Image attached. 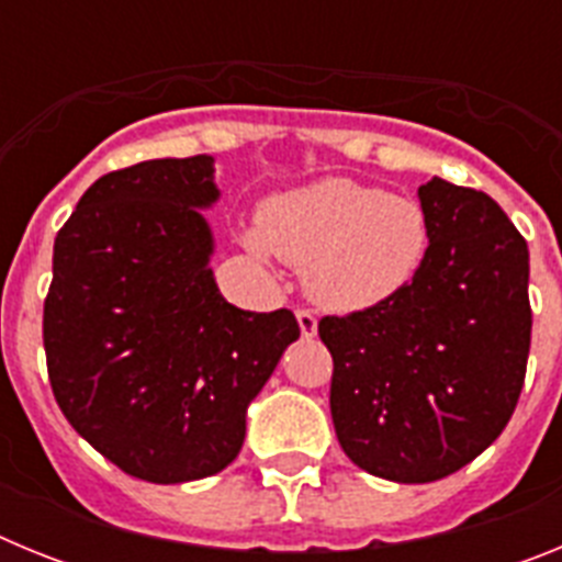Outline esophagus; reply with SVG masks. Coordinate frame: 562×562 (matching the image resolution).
<instances>
[{
  "instance_id": "obj_1",
  "label": "esophagus",
  "mask_w": 562,
  "mask_h": 562,
  "mask_svg": "<svg viewBox=\"0 0 562 562\" xmlns=\"http://www.w3.org/2000/svg\"><path fill=\"white\" fill-rule=\"evenodd\" d=\"M295 317H297V326H301V335H304L306 340L317 335V317H315V312L297 310Z\"/></svg>"
}]
</instances>
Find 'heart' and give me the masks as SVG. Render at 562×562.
Listing matches in <instances>:
<instances>
[{
  "label": "heart",
  "instance_id": "b5f03b06",
  "mask_svg": "<svg viewBox=\"0 0 562 562\" xmlns=\"http://www.w3.org/2000/svg\"><path fill=\"white\" fill-rule=\"evenodd\" d=\"M247 245L304 267L306 292L326 310L362 312L414 284L430 250V216L408 196L331 177L267 202Z\"/></svg>",
  "mask_w": 562,
  "mask_h": 562
}]
</instances>
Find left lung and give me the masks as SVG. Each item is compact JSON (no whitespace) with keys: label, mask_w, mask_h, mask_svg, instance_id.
Instances as JSON below:
<instances>
[{"label":"left lung","mask_w":562,"mask_h":562,"mask_svg":"<svg viewBox=\"0 0 562 562\" xmlns=\"http://www.w3.org/2000/svg\"><path fill=\"white\" fill-rule=\"evenodd\" d=\"M419 202L430 250L414 284L317 324L342 453L400 484L445 479L498 439L532 340L529 247L498 202L439 177Z\"/></svg>","instance_id":"left-lung-1"}]
</instances>
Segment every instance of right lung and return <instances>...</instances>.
<instances>
[{
	"label": "right lung",
	"mask_w": 562,
	"mask_h": 562,
	"mask_svg": "<svg viewBox=\"0 0 562 562\" xmlns=\"http://www.w3.org/2000/svg\"><path fill=\"white\" fill-rule=\"evenodd\" d=\"M216 200L207 154L137 162L92 182L53 247V396L98 453L151 484L225 470L247 405L301 337L290 310L222 297L200 213Z\"/></svg>",
	"instance_id": "right-lung-1"
}]
</instances>
